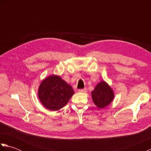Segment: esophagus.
I'll return each instance as SVG.
<instances>
[{"label": "esophagus", "instance_id": "obj_1", "mask_svg": "<svg viewBox=\"0 0 151 151\" xmlns=\"http://www.w3.org/2000/svg\"><path fill=\"white\" fill-rule=\"evenodd\" d=\"M78 92H80V93H86V91H87V89H86V88H84V89H78Z\"/></svg>", "mask_w": 151, "mask_h": 151}]
</instances>
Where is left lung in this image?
<instances>
[{
  "label": "left lung",
  "mask_w": 151,
  "mask_h": 151,
  "mask_svg": "<svg viewBox=\"0 0 151 151\" xmlns=\"http://www.w3.org/2000/svg\"><path fill=\"white\" fill-rule=\"evenodd\" d=\"M91 97L95 105L99 108H104L114 101L115 95L113 89L106 82H99L91 91Z\"/></svg>",
  "instance_id": "obj_1"
}]
</instances>
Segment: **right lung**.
<instances>
[{
  "instance_id": "1",
  "label": "right lung",
  "mask_w": 151,
  "mask_h": 151,
  "mask_svg": "<svg viewBox=\"0 0 151 151\" xmlns=\"http://www.w3.org/2000/svg\"><path fill=\"white\" fill-rule=\"evenodd\" d=\"M74 93L72 86L56 75L45 78L37 90L41 103L50 111L59 110L65 106Z\"/></svg>"
}]
</instances>
